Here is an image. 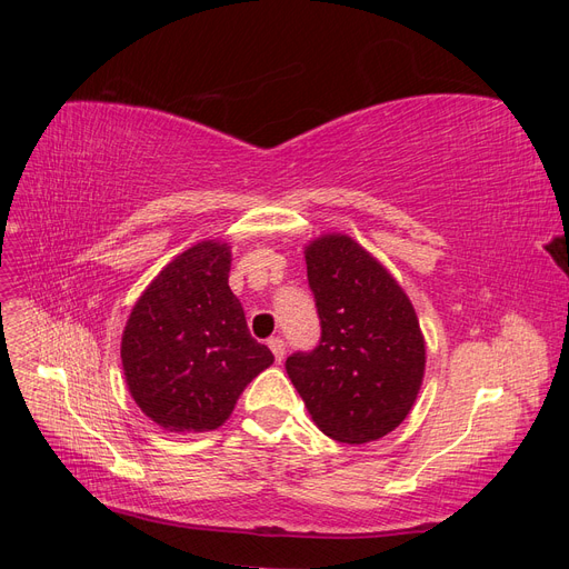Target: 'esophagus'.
I'll return each mask as SVG.
<instances>
[{
    "mask_svg": "<svg viewBox=\"0 0 569 569\" xmlns=\"http://www.w3.org/2000/svg\"><path fill=\"white\" fill-rule=\"evenodd\" d=\"M268 347H270L274 360L282 363V360H284V341L280 337H272V339H268Z\"/></svg>",
    "mask_w": 569,
    "mask_h": 569,
    "instance_id": "1",
    "label": "esophagus"
}]
</instances>
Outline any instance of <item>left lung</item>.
I'll list each match as a JSON object with an SVG mask.
<instances>
[{
	"mask_svg": "<svg viewBox=\"0 0 569 569\" xmlns=\"http://www.w3.org/2000/svg\"><path fill=\"white\" fill-rule=\"evenodd\" d=\"M322 337L287 358V375L322 435L368 443L393 432L422 387L425 337L403 287L353 237L325 232L303 249Z\"/></svg>",
	"mask_w": 569,
	"mask_h": 569,
	"instance_id": "1",
	"label": "left lung"
}]
</instances>
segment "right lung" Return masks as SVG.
<instances>
[{
    "label": "right lung",
    "mask_w": 569,
    "mask_h": 569,
    "mask_svg": "<svg viewBox=\"0 0 569 569\" xmlns=\"http://www.w3.org/2000/svg\"><path fill=\"white\" fill-rule=\"evenodd\" d=\"M232 249L203 239L178 253L128 316L120 360L128 391L166 432H211L274 356L247 327L228 284Z\"/></svg>",
    "instance_id": "obj_1"
}]
</instances>
